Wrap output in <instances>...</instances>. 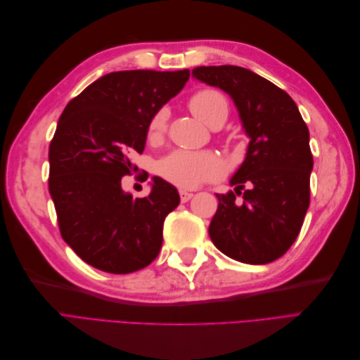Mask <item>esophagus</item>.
<instances>
[{"label":"esophagus","instance_id":"esophagus-1","mask_svg":"<svg viewBox=\"0 0 360 360\" xmlns=\"http://www.w3.org/2000/svg\"><path fill=\"white\" fill-rule=\"evenodd\" d=\"M179 193H180V201H181V202H188V201L193 197V193L186 192V191H180Z\"/></svg>","mask_w":360,"mask_h":360}]
</instances>
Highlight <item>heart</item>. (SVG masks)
<instances>
[{
  "mask_svg": "<svg viewBox=\"0 0 360 360\" xmlns=\"http://www.w3.org/2000/svg\"><path fill=\"white\" fill-rule=\"evenodd\" d=\"M189 110L201 122L210 127H219L230 114V103L224 93L216 89H201L195 91L188 101ZM169 110L160 106L150 117L147 124V141L159 144L168 130ZM159 176L180 189H195L202 183L216 181L226 171L225 160L213 150L191 151L172 150L158 162Z\"/></svg>",
  "mask_w": 360,
  "mask_h": 360,
  "instance_id": "b5f03b06",
  "label": "heart"
}]
</instances>
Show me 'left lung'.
Wrapping results in <instances>:
<instances>
[{
    "label": "left lung",
    "mask_w": 360,
    "mask_h": 360,
    "mask_svg": "<svg viewBox=\"0 0 360 360\" xmlns=\"http://www.w3.org/2000/svg\"><path fill=\"white\" fill-rule=\"evenodd\" d=\"M195 78L233 97L250 143L209 226L214 246L236 261L267 264L296 240L309 207V130L291 97L248 69L201 66ZM243 195V204L235 201Z\"/></svg>",
    "instance_id": "8db88e82"
}]
</instances>
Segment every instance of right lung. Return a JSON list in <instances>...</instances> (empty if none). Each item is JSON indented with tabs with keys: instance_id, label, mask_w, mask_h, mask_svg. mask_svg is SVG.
<instances>
[{
	"instance_id": "obj_1",
	"label": "right lung",
	"mask_w": 360,
	"mask_h": 360,
	"mask_svg": "<svg viewBox=\"0 0 360 360\" xmlns=\"http://www.w3.org/2000/svg\"><path fill=\"white\" fill-rule=\"evenodd\" d=\"M189 76V69L112 72L64 108L49 146V192L61 237L86 264L124 275L159 255L179 192L153 177L148 197L134 198L122 177L136 169L132 158L144 151L150 117Z\"/></svg>"
}]
</instances>
